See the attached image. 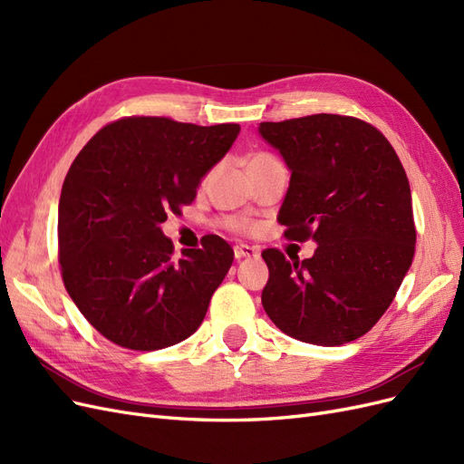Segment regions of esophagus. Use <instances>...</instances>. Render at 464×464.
Listing matches in <instances>:
<instances>
[{
	"label": "esophagus",
	"mask_w": 464,
	"mask_h": 464,
	"mask_svg": "<svg viewBox=\"0 0 464 464\" xmlns=\"http://www.w3.org/2000/svg\"><path fill=\"white\" fill-rule=\"evenodd\" d=\"M259 256V249L257 247H251L246 244H240L234 247V257L236 259H249V257H257Z\"/></svg>",
	"instance_id": "34e87169"
}]
</instances>
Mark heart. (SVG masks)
I'll use <instances>...</instances> for the list:
<instances>
[{"label": "heart", "mask_w": 464, "mask_h": 464, "mask_svg": "<svg viewBox=\"0 0 464 464\" xmlns=\"http://www.w3.org/2000/svg\"><path fill=\"white\" fill-rule=\"evenodd\" d=\"M271 154H265V152H257V154H254V157H251L249 160H259V159H269ZM230 227H234V228H244V224H240V222H232Z\"/></svg>", "instance_id": "b5f03b06"}]
</instances>
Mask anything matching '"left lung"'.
<instances>
[{"label": "left lung", "instance_id": "left-lung-1", "mask_svg": "<svg viewBox=\"0 0 464 464\" xmlns=\"http://www.w3.org/2000/svg\"><path fill=\"white\" fill-rule=\"evenodd\" d=\"M290 186L278 210L286 237L317 244L310 259L265 249L261 304L288 336L317 346L360 339L409 273L416 230L409 178L373 125L336 114L259 123Z\"/></svg>", "mask_w": 464, "mask_h": 464}]
</instances>
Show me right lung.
<instances>
[{"label": "right lung", "instance_id": "right-lung-1", "mask_svg": "<svg viewBox=\"0 0 464 464\" xmlns=\"http://www.w3.org/2000/svg\"><path fill=\"white\" fill-rule=\"evenodd\" d=\"M237 133V123L123 118L77 154L58 207L62 276L79 312L108 341L160 350L199 329L234 251L205 236L201 249H181L174 259L160 224L195 199Z\"/></svg>", "mask_w": 464, "mask_h": 464}]
</instances>
